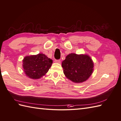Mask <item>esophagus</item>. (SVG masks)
Segmentation results:
<instances>
[{"label":"esophagus","instance_id":"1","mask_svg":"<svg viewBox=\"0 0 121 121\" xmlns=\"http://www.w3.org/2000/svg\"><path fill=\"white\" fill-rule=\"evenodd\" d=\"M55 62L56 63L60 64V60H55Z\"/></svg>","mask_w":121,"mask_h":121}]
</instances>
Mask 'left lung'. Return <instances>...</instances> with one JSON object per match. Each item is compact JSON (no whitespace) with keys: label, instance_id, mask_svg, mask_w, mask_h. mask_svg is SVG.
Segmentation results:
<instances>
[{"label":"left lung","instance_id":"obj_1","mask_svg":"<svg viewBox=\"0 0 121 121\" xmlns=\"http://www.w3.org/2000/svg\"><path fill=\"white\" fill-rule=\"evenodd\" d=\"M61 66L66 77L75 83L87 81L94 69L93 60L87 54L70 53L62 61Z\"/></svg>","mask_w":121,"mask_h":121}]
</instances>
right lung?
Wrapping results in <instances>:
<instances>
[{
  "label": "right lung",
  "instance_id": "add662e5",
  "mask_svg": "<svg viewBox=\"0 0 121 121\" xmlns=\"http://www.w3.org/2000/svg\"><path fill=\"white\" fill-rule=\"evenodd\" d=\"M23 71L31 79H39L48 72L52 66V60L43 53L26 56L22 60Z\"/></svg>",
  "mask_w": 121,
  "mask_h": 121
}]
</instances>
